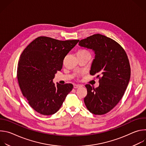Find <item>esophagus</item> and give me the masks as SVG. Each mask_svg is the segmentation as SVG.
I'll use <instances>...</instances> for the list:
<instances>
[{"label":"esophagus","mask_w":146,"mask_h":146,"mask_svg":"<svg viewBox=\"0 0 146 146\" xmlns=\"http://www.w3.org/2000/svg\"><path fill=\"white\" fill-rule=\"evenodd\" d=\"M82 87L81 85H80V84H74V88H79V87Z\"/></svg>","instance_id":"34e87169"}]
</instances>
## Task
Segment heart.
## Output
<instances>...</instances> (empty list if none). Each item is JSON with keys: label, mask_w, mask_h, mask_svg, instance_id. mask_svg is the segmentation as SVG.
<instances>
[{"label": "heart", "mask_w": 146, "mask_h": 146, "mask_svg": "<svg viewBox=\"0 0 146 146\" xmlns=\"http://www.w3.org/2000/svg\"><path fill=\"white\" fill-rule=\"evenodd\" d=\"M77 54H90V53L88 52V51H87L86 50H81L78 51Z\"/></svg>", "instance_id": "heart-1"}]
</instances>
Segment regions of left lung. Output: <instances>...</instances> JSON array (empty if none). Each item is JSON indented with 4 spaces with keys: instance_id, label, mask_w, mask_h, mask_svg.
<instances>
[{
    "instance_id": "left-lung-1",
    "label": "left lung",
    "mask_w": 146,
    "mask_h": 146,
    "mask_svg": "<svg viewBox=\"0 0 146 146\" xmlns=\"http://www.w3.org/2000/svg\"><path fill=\"white\" fill-rule=\"evenodd\" d=\"M78 45L95 52L90 73L96 74L99 82L96 88L86 85L85 105L94 114H105L117 105L128 85L131 67L128 56L115 41L100 34L81 40Z\"/></svg>"
}]
</instances>
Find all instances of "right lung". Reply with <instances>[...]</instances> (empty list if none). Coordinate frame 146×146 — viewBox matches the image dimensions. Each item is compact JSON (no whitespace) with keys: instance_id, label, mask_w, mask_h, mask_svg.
<instances>
[{"instance_id":"right-lung-1","label":"right lung","mask_w":146,"mask_h":146,"mask_svg":"<svg viewBox=\"0 0 146 146\" xmlns=\"http://www.w3.org/2000/svg\"><path fill=\"white\" fill-rule=\"evenodd\" d=\"M79 40L62 41L51 37H37L20 56L17 68L18 84L29 105L45 115L55 114L72 90V84L53 83L57 71L63 66L66 55Z\"/></svg>"}]
</instances>
